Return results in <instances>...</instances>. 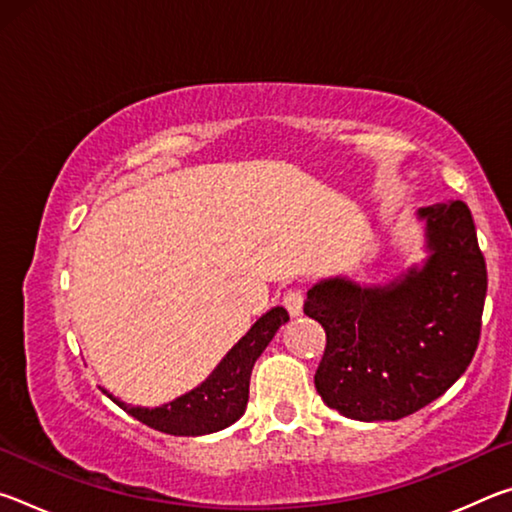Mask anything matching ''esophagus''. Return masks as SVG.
I'll list each match as a JSON object with an SVG mask.
<instances>
[{
	"mask_svg": "<svg viewBox=\"0 0 512 512\" xmlns=\"http://www.w3.org/2000/svg\"><path fill=\"white\" fill-rule=\"evenodd\" d=\"M282 302L291 316H300L302 307H305V298H302V293L298 289H289L287 293H284Z\"/></svg>",
	"mask_w": 512,
	"mask_h": 512,
	"instance_id": "34e87169",
	"label": "esophagus"
}]
</instances>
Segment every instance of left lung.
Segmentation results:
<instances>
[{"instance_id":"8db88e82","label":"left lung","mask_w":512,"mask_h":512,"mask_svg":"<svg viewBox=\"0 0 512 512\" xmlns=\"http://www.w3.org/2000/svg\"><path fill=\"white\" fill-rule=\"evenodd\" d=\"M427 259L386 284L327 277L305 314L325 327L314 384L329 409L400 420L443 395L479 345L488 271L463 201L420 207Z\"/></svg>"}]
</instances>
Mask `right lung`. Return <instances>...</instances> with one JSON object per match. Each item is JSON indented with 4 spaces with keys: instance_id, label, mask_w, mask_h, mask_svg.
<instances>
[{
    "instance_id": "1",
    "label": "right lung",
    "mask_w": 512,
    "mask_h": 512,
    "mask_svg": "<svg viewBox=\"0 0 512 512\" xmlns=\"http://www.w3.org/2000/svg\"><path fill=\"white\" fill-rule=\"evenodd\" d=\"M289 320L284 307H273L266 311L257 323L241 336L219 366L212 370L203 384L192 391L176 397L162 406H131L121 402L119 397L106 393L112 402L121 406L135 420L144 422L146 427L158 429L171 436H205V433L221 431L237 422L246 411L250 372H253L259 354L273 341L277 329Z\"/></svg>"
}]
</instances>
